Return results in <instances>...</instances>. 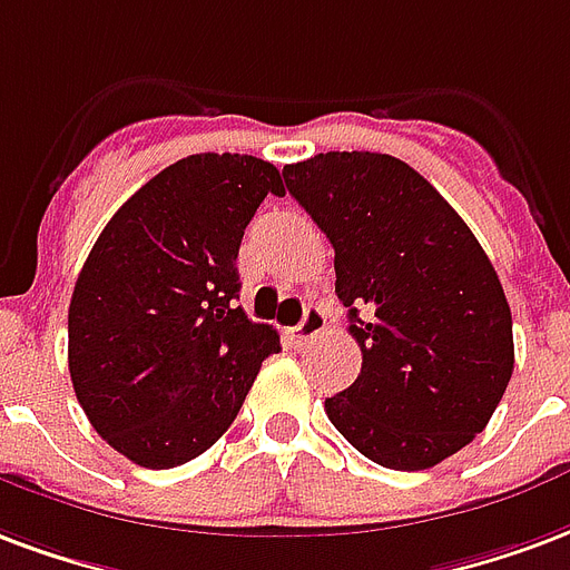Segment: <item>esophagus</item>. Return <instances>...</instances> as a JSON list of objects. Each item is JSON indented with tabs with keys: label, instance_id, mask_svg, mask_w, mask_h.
<instances>
[{
	"label": "esophagus",
	"instance_id": "34e87169",
	"mask_svg": "<svg viewBox=\"0 0 570 570\" xmlns=\"http://www.w3.org/2000/svg\"><path fill=\"white\" fill-rule=\"evenodd\" d=\"M323 328H326V314L320 307H307L305 317H302V323L293 332H296L298 344H311L317 335H323Z\"/></svg>",
	"mask_w": 570,
	"mask_h": 570
}]
</instances>
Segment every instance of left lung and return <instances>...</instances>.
I'll return each mask as SVG.
<instances>
[{
  "mask_svg": "<svg viewBox=\"0 0 570 570\" xmlns=\"http://www.w3.org/2000/svg\"><path fill=\"white\" fill-rule=\"evenodd\" d=\"M284 180L335 247V293L362 347L328 420L383 468L444 462L487 429L513 374V320L489 256L390 154L328 150L284 166Z\"/></svg>",
  "mask_w": 570,
  "mask_h": 570,
  "instance_id": "left-lung-1",
  "label": "left lung"
}]
</instances>
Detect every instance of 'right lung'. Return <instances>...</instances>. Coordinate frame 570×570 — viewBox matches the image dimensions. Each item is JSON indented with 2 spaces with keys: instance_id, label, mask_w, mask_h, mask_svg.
<instances>
[{
  "instance_id": "1",
  "label": "right lung",
  "mask_w": 570,
  "mask_h": 570,
  "mask_svg": "<svg viewBox=\"0 0 570 570\" xmlns=\"http://www.w3.org/2000/svg\"><path fill=\"white\" fill-rule=\"evenodd\" d=\"M281 171L244 154H193L124 202L92 244L69 305V371L92 429L141 468L202 456L232 425L268 323L235 305L238 247Z\"/></svg>"
}]
</instances>
